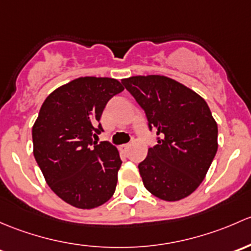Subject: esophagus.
Instances as JSON below:
<instances>
[{
	"instance_id": "1",
	"label": "esophagus",
	"mask_w": 251,
	"mask_h": 251,
	"mask_svg": "<svg viewBox=\"0 0 251 251\" xmlns=\"http://www.w3.org/2000/svg\"><path fill=\"white\" fill-rule=\"evenodd\" d=\"M128 149H129V144L121 145V146H120V151H121V152H125V153H126V151H128Z\"/></svg>"
}]
</instances>
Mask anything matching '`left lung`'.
I'll return each mask as SVG.
<instances>
[{
    "instance_id": "left-lung-1",
    "label": "left lung",
    "mask_w": 251,
    "mask_h": 251,
    "mask_svg": "<svg viewBox=\"0 0 251 251\" xmlns=\"http://www.w3.org/2000/svg\"><path fill=\"white\" fill-rule=\"evenodd\" d=\"M122 84L145 111L157 145L139 163L144 186L159 200L190 196L218 151V125L202 97L165 76H134Z\"/></svg>"
}]
</instances>
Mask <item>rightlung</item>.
Returning <instances> with one entry per match:
<instances>
[{"label": "right lung", "mask_w": 251, "mask_h": 251, "mask_svg": "<svg viewBox=\"0 0 251 251\" xmlns=\"http://www.w3.org/2000/svg\"><path fill=\"white\" fill-rule=\"evenodd\" d=\"M122 84L107 77H79L59 87L41 106L32 128L33 156L54 193L79 209L102 205L113 196L122 161L100 118Z\"/></svg>", "instance_id": "obj_1"}]
</instances>
